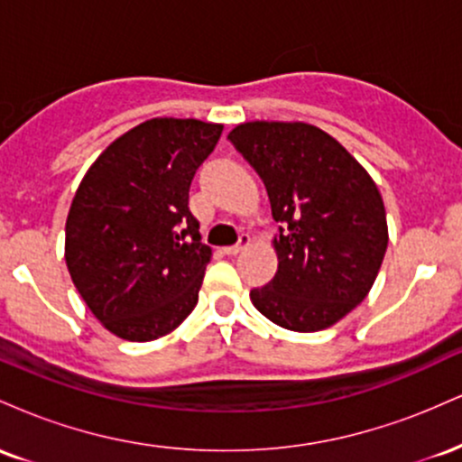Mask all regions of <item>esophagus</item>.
<instances>
[{
	"label": "esophagus",
	"mask_w": 462,
	"mask_h": 462,
	"mask_svg": "<svg viewBox=\"0 0 462 462\" xmlns=\"http://www.w3.org/2000/svg\"><path fill=\"white\" fill-rule=\"evenodd\" d=\"M249 245V235H241L238 236V243L236 245H230V247H224V254H227V256H236L241 249H245Z\"/></svg>",
	"instance_id": "esophagus-1"
}]
</instances>
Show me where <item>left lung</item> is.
Returning <instances> with one entry per match:
<instances>
[{
	"mask_svg": "<svg viewBox=\"0 0 462 462\" xmlns=\"http://www.w3.org/2000/svg\"><path fill=\"white\" fill-rule=\"evenodd\" d=\"M256 169L278 221V272L252 304L293 332L330 328L367 298L389 230L380 190L328 132L310 124L249 121L227 134Z\"/></svg>",
	"mask_w": 462,
	"mask_h": 462,
	"instance_id": "obj_1",
	"label": "left lung"
}]
</instances>
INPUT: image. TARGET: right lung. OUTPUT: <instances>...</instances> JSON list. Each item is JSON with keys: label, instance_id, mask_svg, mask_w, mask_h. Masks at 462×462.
Here are the masks:
<instances>
[{"label": "right lung", "instance_id": "1", "mask_svg": "<svg viewBox=\"0 0 462 462\" xmlns=\"http://www.w3.org/2000/svg\"><path fill=\"white\" fill-rule=\"evenodd\" d=\"M224 125L150 119L102 152L82 178L65 227L78 293L106 330L153 341L198 304L213 249L201 243L189 189Z\"/></svg>", "mask_w": 462, "mask_h": 462}]
</instances>
